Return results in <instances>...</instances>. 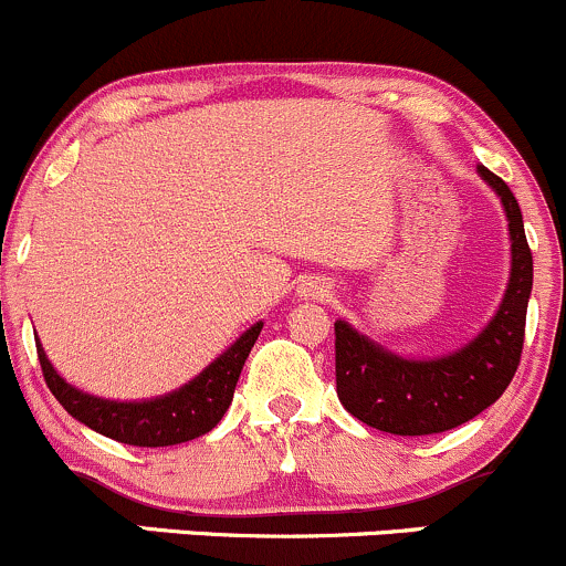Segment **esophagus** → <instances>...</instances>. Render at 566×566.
<instances>
[{
  "mask_svg": "<svg viewBox=\"0 0 566 566\" xmlns=\"http://www.w3.org/2000/svg\"><path fill=\"white\" fill-rule=\"evenodd\" d=\"M302 294L307 296V300H329V294H332V285L324 281V277H313V281H307V283H302Z\"/></svg>",
  "mask_w": 566,
  "mask_h": 566,
  "instance_id": "obj_1",
  "label": "esophagus"
}]
</instances>
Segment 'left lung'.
<instances>
[{"instance_id":"left-lung-1","label":"left lung","mask_w":566,"mask_h":566,"mask_svg":"<svg viewBox=\"0 0 566 566\" xmlns=\"http://www.w3.org/2000/svg\"><path fill=\"white\" fill-rule=\"evenodd\" d=\"M483 180L500 193L513 240V270L507 294L494 321L467 348L434 361H407L391 356L350 329L334 324V375L337 397L350 416L388 434L421 437L455 429L502 397L521 364L526 332V305L532 294V251L524 234L518 199L507 184L478 167Z\"/></svg>"}]
</instances>
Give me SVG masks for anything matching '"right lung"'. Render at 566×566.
<instances>
[{
    "label": "right lung",
    "instance_id": "1",
    "mask_svg": "<svg viewBox=\"0 0 566 566\" xmlns=\"http://www.w3.org/2000/svg\"><path fill=\"white\" fill-rule=\"evenodd\" d=\"M261 326H251L221 358L210 364L199 378H193L180 391L154 399V402H107V399L88 397L72 388L45 358V350L38 343V358L42 378L59 405L86 423L88 429L139 448H164L188 442L199 434H208L229 410L234 397V386L240 380L242 364L256 343Z\"/></svg>",
    "mask_w": 566,
    "mask_h": 566
}]
</instances>
